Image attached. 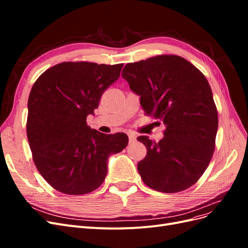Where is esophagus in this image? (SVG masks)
I'll return each mask as SVG.
<instances>
[{
	"mask_svg": "<svg viewBox=\"0 0 248 248\" xmlns=\"http://www.w3.org/2000/svg\"><path fill=\"white\" fill-rule=\"evenodd\" d=\"M128 138H129V142H130V144H132V142H134V141L137 140V136L133 132H129L128 133Z\"/></svg>",
	"mask_w": 248,
	"mask_h": 248,
	"instance_id": "obj_1",
	"label": "esophagus"
}]
</instances>
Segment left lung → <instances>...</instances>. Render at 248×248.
Listing matches in <instances>:
<instances>
[{
  "mask_svg": "<svg viewBox=\"0 0 248 248\" xmlns=\"http://www.w3.org/2000/svg\"><path fill=\"white\" fill-rule=\"evenodd\" d=\"M147 115L166 125L155 142L138 138L147 155L138 163L144 183L160 192L189 188L204 174L215 149L218 116L209 82L197 67L175 55L126 64L122 71Z\"/></svg>",
  "mask_w": 248,
  "mask_h": 248,
  "instance_id": "8db88e82",
  "label": "left lung"
}]
</instances>
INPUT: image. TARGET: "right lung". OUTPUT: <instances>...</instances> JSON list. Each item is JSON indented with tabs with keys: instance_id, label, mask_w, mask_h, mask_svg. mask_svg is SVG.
<instances>
[{
	"instance_id": "1",
	"label": "right lung",
	"mask_w": 248,
	"mask_h": 248,
	"mask_svg": "<svg viewBox=\"0 0 248 248\" xmlns=\"http://www.w3.org/2000/svg\"><path fill=\"white\" fill-rule=\"evenodd\" d=\"M123 64L64 62L35 81L28 101L27 136L37 170L60 192L89 193L103 183L108 159L128 144L123 132L106 134L87 125L102 93Z\"/></svg>"
}]
</instances>
